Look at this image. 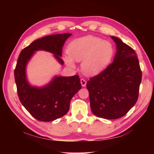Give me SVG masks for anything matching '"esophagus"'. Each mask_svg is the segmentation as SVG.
Segmentation results:
<instances>
[{
    "mask_svg": "<svg viewBox=\"0 0 154 154\" xmlns=\"http://www.w3.org/2000/svg\"><path fill=\"white\" fill-rule=\"evenodd\" d=\"M80 82H81V84H82L83 87H85V85H86V82H85V80L84 79H81Z\"/></svg>",
    "mask_w": 154,
    "mask_h": 154,
    "instance_id": "34e87169",
    "label": "esophagus"
}]
</instances>
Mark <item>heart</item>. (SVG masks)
Returning a JSON list of instances; mask_svg holds the SVG:
<instances>
[{
	"mask_svg": "<svg viewBox=\"0 0 154 154\" xmlns=\"http://www.w3.org/2000/svg\"><path fill=\"white\" fill-rule=\"evenodd\" d=\"M67 51L69 56H65L64 60L68 66L75 68L73 59L83 61L82 70L88 75H96L105 69L114 54L110 42L92 36L72 40L68 45Z\"/></svg>",
	"mask_w": 154,
	"mask_h": 154,
	"instance_id": "heart-1",
	"label": "heart"
}]
</instances>
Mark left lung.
Returning a JSON list of instances; mask_svg holds the SVG:
<instances>
[{"mask_svg":"<svg viewBox=\"0 0 154 154\" xmlns=\"http://www.w3.org/2000/svg\"><path fill=\"white\" fill-rule=\"evenodd\" d=\"M113 62L87 82L90 107L98 118L116 119L125 116L136 104L142 79L139 60L131 47L116 36Z\"/></svg>","mask_w":154,"mask_h":154,"instance_id":"obj_1","label":"left lung"}]
</instances>
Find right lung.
Here are the masks:
<instances>
[{
    "label": "right lung",
    "mask_w": 154,
    "mask_h": 154,
    "mask_svg": "<svg viewBox=\"0 0 154 154\" xmlns=\"http://www.w3.org/2000/svg\"><path fill=\"white\" fill-rule=\"evenodd\" d=\"M71 36L70 33H64L38 38L23 49L18 57L14 71L18 97L25 109L38 121H54L67 113L71 98L82 88L80 78L77 75L56 77L45 87H32L26 80V66L37 50L51 52L63 64L61 59L62 47Z\"/></svg>",
    "instance_id": "add662e5"
}]
</instances>
